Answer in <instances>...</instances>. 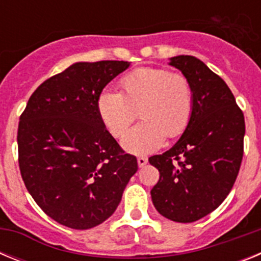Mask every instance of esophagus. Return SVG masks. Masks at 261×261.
Segmentation results:
<instances>
[{
	"label": "esophagus",
	"instance_id": "34e87169",
	"mask_svg": "<svg viewBox=\"0 0 261 261\" xmlns=\"http://www.w3.org/2000/svg\"><path fill=\"white\" fill-rule=\"evenodd\" d=\"M137 163H138V167H144V166L147 163V158H145V156H138Z\"/></svg>",
	"mask_w": 261,
	"mask_h": 261
}]
</instances>
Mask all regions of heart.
<instances>
[{
  "instance_id": "1",
  "label": "heart",
  "mask_w": 261,
  "mask_h": 261,
  "mask_svg": "<svg viewBox=\"0 0 261 261\" xmlns=\"http://www.w3.org/2000/svg\"><path fill=\"white\" fill-rule=\"evenodd\" d=\"M123 93L103 90L96 99L98 115L108 132L123 135L136 117L142 121L121 138L128 153L144 155L162 146L165 138L186 130L195 107L191 81L183 74L163 68H138L120 80Z\"/></svg>"
}]
</instances>
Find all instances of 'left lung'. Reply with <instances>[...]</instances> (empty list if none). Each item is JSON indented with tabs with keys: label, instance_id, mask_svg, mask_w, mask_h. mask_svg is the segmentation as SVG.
Masks as SVG:
<instances>
[{
	"label": "left lung",
	"instance_id": "obj_1",
	"mask_svg": "<svg viewBox=\"0 0 261 261\" xmlns=\"http://www.w3.org/2000/svg\"><path fill=\"white\" fill-rule=\"evenodd\" d=\"M168 65L191 81L195 107L174 146L149 158L161 175L150 193L159 214L188 223L212 213L231 191L246 126L231 90L201 60L180 55L171 57Z\"/></svg>",
	"mask_w": 261,
	"mask_h": 261
}]
</instances>
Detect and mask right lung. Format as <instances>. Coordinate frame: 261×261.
<instances>
[{
    "mask_svg": "<svg viewBox=\"0 0 261 261\" xmlns=\"http://www.w3.org/2000/svg\"><path fill=\"white\" fill-rule=\"evenodd\" d=\"M128 61L74 62L34 91L18 125L27 191L47 216L75 230L95 227L121 201L137 159L124 154L96 99Z\"/></svg>",
    "mask_w": 261,
    "mask_h": 261,
    "instance_id": "1",
    "label": "right lung"
}]
</instances>
